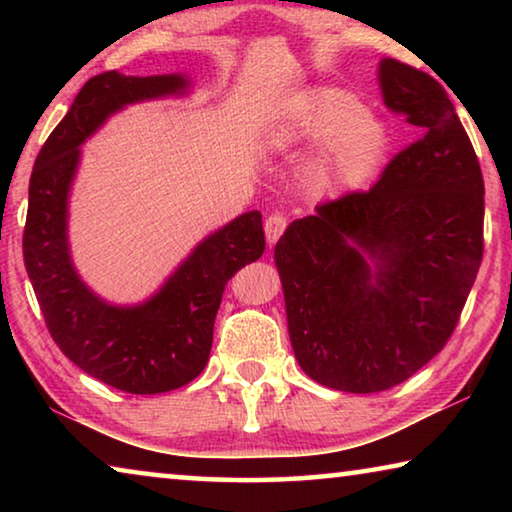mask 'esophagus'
Here are the masks:
<instances>
[{
  "label": "esophagus",
  "instance_id": "esophagus-1",
  "mask_svg": "<svg viewBox=\"0 0 512 512\" xmlns=\"http://www.w3.org/2000/svg\"><path fill=\"white\" fill-rule=\"evenodd\" d=\"M287 216L284 214H271L266 219V223H264V232H266V241H268V246H273L277 239L282 237V232L287 230Z\"/></svg>",
  "mask_w": 512,
  "mask_h": 512
}]
</instances>
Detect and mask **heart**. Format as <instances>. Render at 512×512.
Returning a JSON list of instances; mask_svg holds the SVG:
<instances>
[{
    "mask_svg": "<svg viewBox=\"0 0 512 512\" xmlns=\"http://www.w3.org/2000/svg\"><path fill=\"white\" fill-rule=\"evenodd\" d=\"M268 144L280 153L318 146L309 162V183L320 196H339L363 187L379 171L388 131L354 94L316 88L284 112L268 133Z\"/></svg>",
    "mask_w": 512,
    "mask_h": 512,
    "instance_id": "b5f03b06",
    "label": "heart"
}]
</instances>
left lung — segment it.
I'll return each instance as SVG.
<instances>
[{
  "mask_svg": "<svg viewBox=\"0 0 512 512\" xmlns=\"http://www.w3.org/2000/svg\"><path fill=\"white\" fill-rule=\"evenodd\" d=\"M388 110L422 137L370 192L293 221L275 244L300 368L327 388L379 393L445 348L483 257V176L436 79L379 63Z\"/></svg>",
  "mask_w": 512,
  "mask_h": 512,
  "instance_id": "left-lung-1",
  "label": "left lung"
}]
</instances>
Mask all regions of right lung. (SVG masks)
<instances>
[{
	"mask_svg": "<svg viewBox=\"0 0 512 512\" xmlns=\"http://www.w3.org/2000/svg\"><path fill=\"white\" fill-rule=\"evenodd\" d=\"M187 90L183 74L94 76L40 149L29 183L24 266L51 339L83 372L135 395L167 393L201 375L225 282L266 246L262 214H241L205 237L149 300L131 307L99 298L76 271L67 205L81 144L117 110Z\"/></svg>",
	"mask_w": 512,
	"mask_h": 512,
	"instance_id": "right-lung-1",
	"label": "right lung"
}]
</instances>
